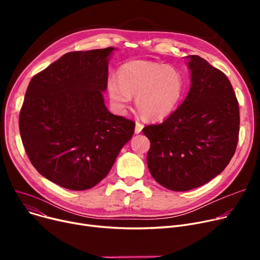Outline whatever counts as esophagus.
Masks as SVG:
<instances>
[{
    "instance_id": "esophagus-1",
    "label": "esophagus",
    "mask_w": 260,
    "mask_h": 260,
    "mask_svg": "<svg viewBox=\"0 0 260 260\" xmlns=\"http://www.w3.org/2000/svg\"><path fill=\"white\" fill-rule=\"evenodd\" d=\"M143 124L140 122H136V126H135V134H140L142 132Z\"/></svg>"
}]
</instances>
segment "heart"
<instances>
[{
	"label": "heart",
	"mask_w": 260,
	"mask_h": 260,
	"mask_svg": "<svg viewBox=\"0 0 260 260\" xmlns=\"http://www.w3.org/2000/svg\"><path fill=\"white\" fill-rule=\"evenodd\" d=\"M109 103L117 114H124L136 95V107L147 121L172 115L182 101L185 75L178 67L152 61L123 64L116 78L106 82Z\"/></svg>",
	"instance_id": "heart-1"
}]
</instances>
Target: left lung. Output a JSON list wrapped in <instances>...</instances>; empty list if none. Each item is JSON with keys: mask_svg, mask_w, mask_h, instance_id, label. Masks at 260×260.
Returning a JSON list of instances; mask_svg holds the SVG:
<instances>
[{"mask_svg": "<svg viewBox=\"0 0 260 260\" xmlns=\"http://www.w3.org/2000/svg\"><path fill=\"white\" fill-rule=\"evenodd\" d=\"M190 87L182 104L143 134L151 141L147 167L162 186L184 192L208 183L234 156L239 107L228 77L199 56H187Z\"/></svg>", "mask_w": 260, "mask_h": 260, "instance_id": "left-lung-1", "label": "left lung"}]
</instances>
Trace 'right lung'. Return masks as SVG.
Masks as SVG:
<instances>
[{"instance_id":"1","label":"right lung","mask_w":260,"mask_h":260,"mask_svg":"<svg viewBox=\"0 0 260 260\" xmlns=\"http://www.w3.org/2000/svg\"><path fill=\"white\" fill-rule=\"evenodd\" d=\"M115 47L65 53L36 75L20 112V134L35 169L72 190L88 189L111 171L135 122L108 112V61Z\"/></svg>"}]
</instances>
